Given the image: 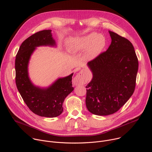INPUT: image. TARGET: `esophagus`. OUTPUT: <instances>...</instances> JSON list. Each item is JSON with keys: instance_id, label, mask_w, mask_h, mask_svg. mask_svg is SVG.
Listing matches in <instances>:
<instances>
[{"instance_id": "obj_1", "label": "esophagus", "mask_w": 152, "mask_h": 152, "mask_svg": "<svg viewBox=\"0 0 152 152\" xmlns=\"http://www.w3.org/2000/svg\"><path fill=\"white\" fill-rule=\"evenodd\" d=\"M83 82V79L81 77V76L80 75V74L77 75L75 78L73 80V83L75 85H80L81 83H82Z\"/></svg>"}]
</instances>
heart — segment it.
<instances>
[{"label": "heart", "mask_w": 152, "mask_h": 152, "mask_svg": "<svg viewBox=\"0 0 152 152\" xmlns=\"http://www.w3.org/2000/svg\"><path fill=\"white\" fill-rule=\"evenodd\" d=\"M106 45V38L96 32L80 38H71L67 42V48L72 53H77L86 49L85 58L87 60H92L98 56Z\"/></svg>", "instance_id": "heart-1"}]
</instances>
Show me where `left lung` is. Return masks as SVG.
I'll return each instance as SVG.
<instances>
[{
	"instance_id": "8db88e82",
	"label": "left lung",
	"mask_w": 152,
	"mask_h": 152,
	"mask_svg": "<svg viewBox=\"0 0 152 152\" xmlns=\"http://www.w3.org/2000/svg\"><path fill=\"white\" fill-rule=\"evenodd\" d=\"M106 51L88 62L93 79L86 86V106L92 114L107 115L118 111L133 94L138 61L132 43L109 31Z\"/></svg>"
}]
</instances>
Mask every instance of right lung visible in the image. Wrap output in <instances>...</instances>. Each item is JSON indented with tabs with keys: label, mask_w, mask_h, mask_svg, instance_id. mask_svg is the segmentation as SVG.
I'll list each match as a JSON object with an SVG mask.
<instances>
[{
	"label": "right lung",
	"mask_w": 152,
	"mask_h": 152,
	"mask_svg": "<svg viewBox=\"0 0 152 152\" xmlns=\"http://www.w3.org/2000/svg\"><path fill=\"white\" fill-rule=\"evenodd\" d=\"M51 30H43L30 36L20 46L15 61L17 88L29 110L41 117L53 118L63 111L62 104L73 91L72 76L57 79L47 88H41L32 84L28 72L30 57L36 47L56 45Z\"/></svg>",
	"instance_id": "obj_1"
}]
</instances>
